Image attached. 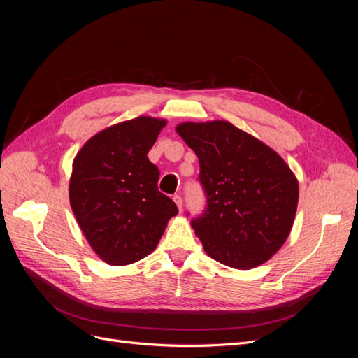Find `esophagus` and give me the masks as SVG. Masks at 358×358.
I'll return each instance as SVG.
<instances>
[{
    "label": "esophagus",
    "mask_w": 358,
    "mask_h": 358,
    "mask_svg": "<svg viewBox=\"0 0 358 358\" xmlns=\"http://www.w3.org/2000/svg\"><path fill=\"white\" fill-rule=\"evenodd\" d=\"M173 201L176 203L179 212H182V197H180V196H175V197H173Z\"/></svg>",
    "instance_id": "1"
}]
</instances>
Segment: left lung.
Here are the masks:
<instances>
[{
    "label": "left lung",
    "mask_w": 358,
    "mask_h": 358,
    "mask_svg": "<svg viewBox=\"0 0 358 358\" xmlns=\"http://www.w3.org/2000/svg\"><path fill=\"white\" fill-rule=\"evenodd\" d=\"M176 133L199 157L208 194V209L191 222L204 252L241 270L266 263L294 224V173L276 150L229 121L180 122Z\"/></svg>",
    "instance_id": "1"
}]
</instances>
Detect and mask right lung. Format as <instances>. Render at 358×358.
<instances>
[{
	"instance_id": "1",
	"label": "right lung",
	"mask_w": 358,
	"mask_h": 358,
	"mask_svg": "<svg viewBox=\"0 0 358 358\" xmlns=\"http://www.w3.org/2000/svg\"><path fill=\"white\" fill-rule=\"evenodd\" d=\"M167 119L137 116L94 134L73 159L71 210L92 251L110 266H128L154 252L176 204L158 191L159 170L149 161Z\"/></svg>"
}]
</instances>
